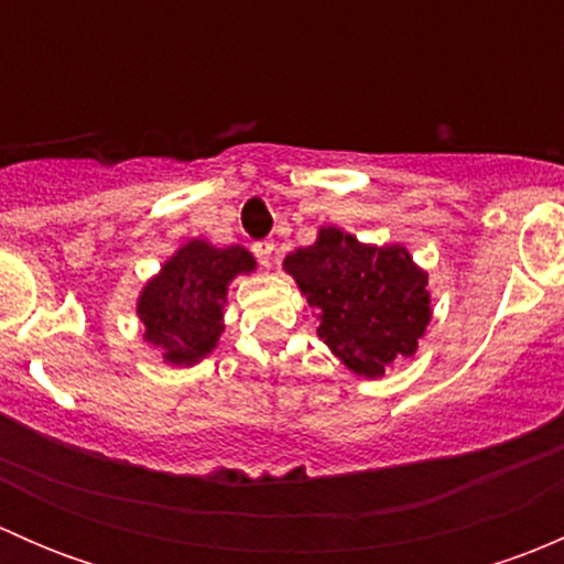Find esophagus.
<instances>
[{
    "label": "esophagus",
    "mask_w": 564,
    "mask_h": 564,
    "mask_svg": "<svg viewBox=\"0 0 564 564\" xmlns=\"http://www.w3.org/2000/svg\"><path fill=\"white\" fill-rule=\"evenodd\" d=\"M253 253H256V259H259V264L270 270V267H272V256H275V242H272V240L253 242Z\"/></svg>",
    "instance_id": "34e87169"
}]
</instances>
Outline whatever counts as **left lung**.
Instances as JSON below:
<instances>
[{"instance_id":"left-lung-1","label":"left lung","mask_w":564,"mask_h":564,"mask_svg":"<svg viewBox=\"0 0 564 564\" xmlns=\"http://www.w3.org/2000/svg\"><path fill=\"white\" fill-rule=\"evenodd\" d=\"M318 318V338L357 377L417 351L431 322L429 272L403 246H368L338 226H322L314 246L283 259Z\"/></svg>"}]
</instances>
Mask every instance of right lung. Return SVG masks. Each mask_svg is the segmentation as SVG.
Listing matches in <instances>:
<instances>
[{
    "label": "right lung",
    "mask_w": 564,
    "mask_h": 564,
    "mask_svg": "<svg viewBox=\"0 0 564 564\" xmlns=\"http://www.w3.org/2000/svg\"><path fill=\"white\" fill-rule=\"evenodd\" d=\"M256 270L242 246L215 248L191 240L163 261L161 272L144 283L135 303L144 340L169 366H196L218 346L229 283Z\"/></svg>",
    "instance_id": "add662e5"
}]
</instances>
